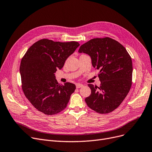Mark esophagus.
I'll list each match as a JSON object with an SVG mask.
<instances>
[{
  "instance_id": "obj_1",
  "label": "esophagus",
  "mask_w": 152,
  "mask_h": 152,
  "mask_svg": "<svg viewBox=\"0 0 152 152\" xmlns=\"http://www.w3.org/2000/svg\"><path fill=\"white\" fill-rule=\"evenodd\" d=\"M76 88L79 89V88H80V87H82L83 86V85L82 84L77 83V84H76Z\"/></svg>"
}]
</instances>
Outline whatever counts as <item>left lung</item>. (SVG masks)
I'll list each match as a JSON object with an SVG mask.
<instances>
[{
  "mask_svg": "<svg viewBox=\"0 0 152 152\" xmlns=\"http://www.w3.org/2000/svg\"><path fill=\"white\" fill-rule=\"evenodd\" d=\"M79 53L88 54L101 82L100 87L88 84L91 94L86 98L87 106L107 114L117 108L132 86V63L125 47L108 37L94 38L81 45Z\"/></svg>",
  "mask_w": 152,
  "mask_h": 152,
  "instance_id": "left-lung-1",
  "label": "left lung"
}]
</instances>
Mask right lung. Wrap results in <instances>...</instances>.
Instances as JSON below:
<instances>
[{"instance_id": "add662e5", "label": "right lung", "mask_w": 152, "mask_h": 152, "mask_svg": "<svg viewBox=\"0 0 152 152\" xmlns=\"http://www.w3.org/2000/svg\"><path fill=\"white\" fill-rule=\"evenodd\" d=\"M79 46L77 42H55L42 39L32 45L23 56L20 67L24 94L38 111L57 114L65 109L76 86L56 80L55 73Z\"/></svg>"}]
</instances>
